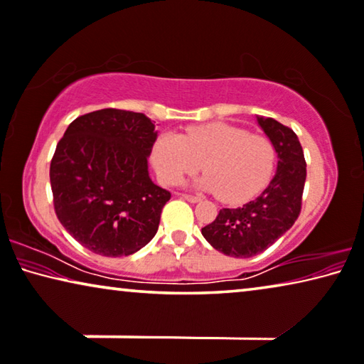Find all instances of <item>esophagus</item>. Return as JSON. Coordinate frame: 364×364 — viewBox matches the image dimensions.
Wrapping results in <instances>:
<instances>
[{
  "label": "esophagus",
  "mask_w": 364,
  "mask_h": 364,
  "mask_svg": "<svg viewBox=\"0 0 364 364\" xmlns=\"http://www.w3.org/2000/svg\"><path fill=\"white\" fill-rule=\"evenodd\" d=\"M182 198H186L187 201H190V203H197V201L201 200L200 197H197V195H188V193H182Z\"/></svg>",
  "instance_id": "1"
}]
</instances>
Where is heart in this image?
Returning a JSON list of instances; mask_svg holds the SVG:
<instances>
[{
    "label": "heart",
    "instance_id": "obj_1",
    "mask_svg": "<svg viewBox=\"0 0 364 364\" xmlns=\"http://www.w3.org/2000/svg\"><path fill=\"white\" fill-rule=\"evenodd\" d=\"M153 164L164 183L174 186L201 166L193 186L242 203L264 190L275 172L277 149L267 136L228 124L193 127L186 136L166 132L153 146Z\"/></svg>",
    "mask_w": 364,
    "mask_h": 364
}]
</instances>
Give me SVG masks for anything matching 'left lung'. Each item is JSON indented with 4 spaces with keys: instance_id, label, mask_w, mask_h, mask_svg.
I'll return each instance as SVG.
<instances>
[{
    "instance_id": "obj_1",
    "label": "left lung",
    "mask_w": 364,
    "mask_h": 364,
    "mask_svg": "<svg viewBox=\"0 0 364 364\" xmlns=\"http://www.w3.org/2000/svg\"><path fill=\"white\" fill-rule=\"evenodd\" d=\"M257 124L277 149V171L259 197L240 208H223L201 234L218 252L247 259L264 252L298 220L306 182V161L291 128L270 117Z\"/></svg>"
}]
</instances>
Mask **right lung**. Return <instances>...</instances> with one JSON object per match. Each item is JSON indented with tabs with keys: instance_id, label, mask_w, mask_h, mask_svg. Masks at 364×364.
Listing matches in <instances>:
<instances>
[{
	"instance_id": "add662e5",
	"label": "right lung",
	"mask_w": 364,
	"mask_h": 364,
	"mask_svg": "<svg viewBox=\"0 0 364 364\" xmlns=\"http://www.w3.org/2000/svg\"><path fill=\"white\" fill-rule=\"evenodd\" d=\"M158 132L144 114L100 109L66 128L50 164L55 213L81 245L132 255L156 236L171 193L151 181Z\"/></svg>"
}]
</instances>
